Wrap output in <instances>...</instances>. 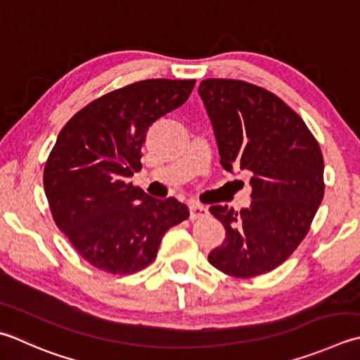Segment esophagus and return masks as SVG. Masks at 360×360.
<instances>
[{
    "mask_svg": "<svg viewBox=\"0 0 360 360\" xmlns=\"http://www.w3.org/2000/svg\"><path fill=\"white\" fill-rule=\"evenodd\" d=\"M207 215V209L202 206V204L198 202H192L190 204V218L192 220H198V218H202Z\"/></svg>",
    "mask_w": 360,
    "mask_h": 360,
    "instance_id": "34e87169",
    "label": "esophagus"
}]
</instances>
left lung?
Masks as SVG:
<instances>
[{
    "instance_id": "1",
    "label": "left lung",
    "mask_w": 360,
    "mask_h": 360,
    "mask_svg": "<svg viewBox=\"0 0 360 360\" xmlns=\"http://www.w3.org/2000/svg\"><path fill=\"white\" fill-rule=\"evenodd\" d=\"M198 94L224 170H248L251 206L209 210L226 229L209 262L232 278L269 273L304 240L325 195L320 145L302 118L270 90L238 79H204Z\"/></svg>"
}]
</instances>
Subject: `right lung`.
I'll return each mask as SVG.
<instances>
[{
    "label": "right lung",
    "instance_id": "obj_1",
    "mask_svg": "<svg viewBox=\"0 0 360 360\" xmlns=\"http://www.w3.org/2000/svg\"><path fill=\"white\" fill-rule=\"evenodd\" d=\"M195 79H145L112 90L68 120L46 159L53 220L84 260L110 274L143 270L165 232L190 212L128 182L142 170L150 126L184 104Z\"/></svg>",
    "mask_w": 360,
    "mask_h": 360
}]
</instances>
